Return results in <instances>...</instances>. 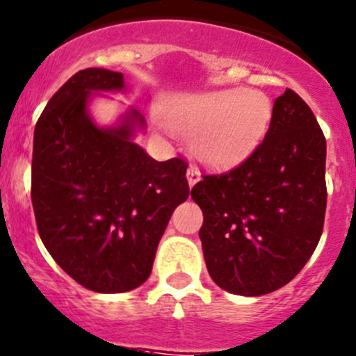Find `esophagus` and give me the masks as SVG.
I'll list each match as a JSON object with an SVG mask.
<instances>
[{
    "mask_svg": "<svg viewBox=\"0 0 356 356\" xmlns=\"http://www.w3.org/2000/svg\"><path fill=\"white\" fill-rule=\"evenodd\" d=\"M201 180V172L197 171V169L194 168V165H191L187 171V181H188V187H194L197 181Z\"/></svg>",
    "mask_w": 356,
    "mask_h": 356,
    "instance_id": "obj_1",
    "label": "esophagus"
}]
</instances>
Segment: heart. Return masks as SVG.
Here are the masks:
<instances>
[{
	"label": "heart",
	"mask_w": 356,
	"mask_h": 356,
	"mask_svg": "<svg viewBox=\"0 0 356 356\" xmlns=\"http://www.w3.org/2000/svg\"><path fill=\"white\" fill-rule=\"evenodd\" d=\"M159 114L172 132L194 136L192 152L201 164L226 171L243 164L265 141L273 106L259 90L226 88L172 99Z\"/></svg>",
	"instance_id": "obj_1"
}]
</instances>
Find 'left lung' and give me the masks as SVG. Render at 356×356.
<instances>
[{
	"label": "left lung",
	"mask_w": 356,
	"mask_h": 356,
	"mask_svg": "<svg viewBox=\"0 0 356 356\" xmlns=\"http://www.w3.org/2000/svg\"><path fill=\"white\" fill-rule=\"evenodd\" d=\"M327 141L293 90L273 102L272 125L250 159L204 175L191 195L203 210L204 261L218 288L261 296L304 268L327 210Z\"/></svg>",
	"instance_id": "left-lung-1"
}]
</instances>
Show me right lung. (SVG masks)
<instances>
[{"mask_svg": "<svg viewBox=\"0 0 356 356\" xmlns=\"http://www.w3.org/2000/svg\"><path fill=\"white\" fill-rule=\"evenodd\" d=\"M127 91L122 72L84 68L52 95L35 127L31 203L45 249L95 293L141 286L172 211L188 197L187 162H165L134 141L145 118L129 107L97 125L90 102Z\"/></svg>", "mask_w": 356, "mask_h": 356, "instance_id": "add662e5", "label": "right lung"}]
</instances>
